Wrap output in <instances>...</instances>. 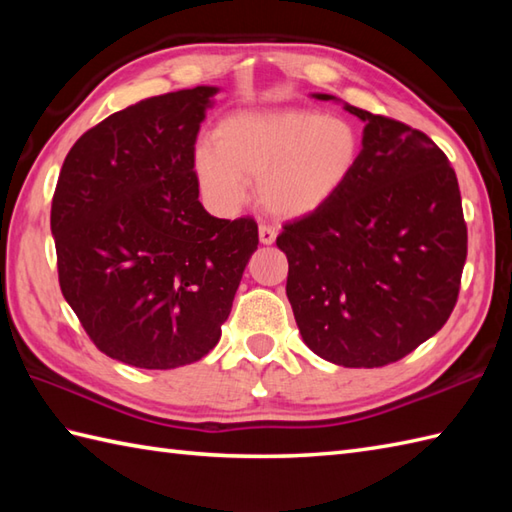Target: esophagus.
Here are the masks:
<instances>
[{
	"instance_id": "1",
	"label": "esophagus",
	"mask_w": 512,
	"mask_h": 512,
	"mask_svg": "<svg viewBox=\"0 0 512 512\" xmlns=\"http://www.w3.org/2000/svg\"><path fill=\"white\" fill-rule=\"evenodd\" d=\"M277 239V231L273 226H268V224H259V242L262 244H273Z\"/></svg>"
}]
</instances>
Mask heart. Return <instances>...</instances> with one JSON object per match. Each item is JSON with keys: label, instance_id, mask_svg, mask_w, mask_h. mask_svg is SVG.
<instances>
[{"label": "heart", "instance_id": "heart-1", "mask_svg": "<svg viewBox=\"0 0 512 512\" xmlns=\"http://www.w3.org/2000/svg\"><path fill=\"white\" fill-rule=\"evenodd\" d=\"M361 136L352 123L312 110L239 112L224 118L213 145L195 154L202 193L213 209L228 213L257 182L264 209L303 217L321 209L350 178Z\"/></svg>", "mask_w": 512, "mask_h": 512}]
</instances>
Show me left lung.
Returning <instances> with one entry per match:
<instances>
[{"label": "left lung", "instance_id": "8db88e82", "mask_svg": "<svg viewBox=\"0 0 512 512\" xmlns=\"http://www.w3.org/2000/svg\"><path fill=\"white\" fill-rule=\"evenodd\" d=\"M345 110L365 121L356 167L321 209L281 226L277 246L310 350L343 367H383L451 317L469 237L444 151L396 118Z\"/></svg>", "mask_w": 512, "mask_h": 512}]
</instances>
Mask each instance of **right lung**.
Instances as JSON below:
<instances>
[{
    "instance_id": "add662e5",
    "label": "right lung",
    "mask_w": 512,
    "mask_h": 512,
    "mask_svg": "<svg viewBox=\"0 0 512 512\" xmlns=\"http://www.w3.org/2000/svg\"><path fill=\"white\" fill-rule=\"evenodd\" d=\"M217 88L107 116L63 160L50 228L59 286L103 354L143 369L200 361L220 341L257 222L198 200L195 140Z\"/></svg>"
}]
</instances>
